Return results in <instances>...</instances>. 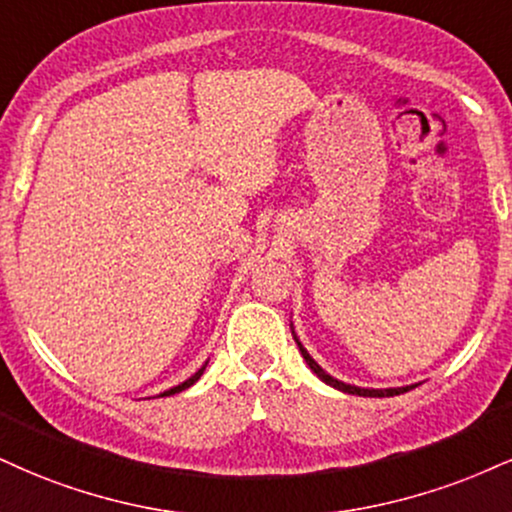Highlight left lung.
Here are the masks:
<instances>
[{
	"instance_id": "left-lung-1",
	"label": "left lung",
	"mask_w": 512,
	"mask_h": 512,
	"mask_svg": "<svg viewBox=\"0 0 512 512\" xmlns=\"http://www.w3.org/2000/svg\"><path fill=\"white\" fill-rule=\"evenodd\" d=\"M293 338H295V334H293ZM295 343H298V348H300V353H303V357H305V362L307 365H310V369L312 372L317 374L319 379L324 381V384H329V386H334V389H338V391H343V393H350V396H369V398H386V396H400V393H405V391H410V389H415V386H400V389H360V386H350V384H343V381H338V379H334L331 377V374H326L322 367L317 365L315 360H312L310 357V353H307V350L303 348V343L298 341V338H295Z\"/></svg>"
}]
</instances>
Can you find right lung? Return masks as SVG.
I'll use <instances>...</instances> for the list:
<instances>
[{"instance_id": "add662e5", "label": "right lung", "mask_w": 512, "mask_h": 512, "mask_svg": "<svg viewBox=\"0 0 512 512\" xmlns=\"http://www.w3.org/2000/svg\"><path fill=\"white\" fill-rule=\"evenodd\" d=\"M205 367H207V362H205V365H202L200 369H197V372L193 374V377H190V379H186V381H183V384H178V386H174V389H169V391L159 393V396H174V393H178V391H186V389H188V386H193V384H195V381L202 377V372H205Z\"/></svg>"}]
</instances>
